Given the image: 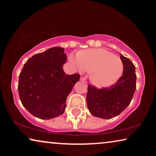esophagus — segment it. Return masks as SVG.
<instances>
[{
    "label": "esophagus",
    "instance_id": "1",
    "mask_svg": "<svg viewBox=\"0 0 156 156\" xmlns=\"http://www.w3.org/2000/svg\"><path fill=\"white\" fill-rule=\"evenodd\" d=\"M80 81L84 82V81H86V78L84 77V76H81V77H80Z\"/></svg>",
    "mask_w": 156,
    "mask_h": 156
}]
</instances>
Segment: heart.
<instances>
[{
    "mask_svg": "<svg viewBox=\"0 0 156 156\" xmlns=\"http://www.w3.org/2000/svg\"><path fill=\"white\" fill-rule=\"evenodd\" d=\"M69 59L80 72L91 73V83L99 88L116 84L124 70L122 60L104 49H87L78 52L76 56L71 54Z\"/></svg>",
    "mask_w": 156,
    "mask_h": 156,
    "instance_id": "1",
    "label": "heart"
}]
</instances>
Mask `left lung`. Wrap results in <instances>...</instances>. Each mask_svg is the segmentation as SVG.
Masks as SVG:
<instances>
[{
    "label": "left lung",
    "mask_w": 156,
    "mask_h": 156,
    "mask_svg": "<svg viewBox=\"0 0 156 156\" xmlns=\"http://www.w3.org/2000/svg\"><path fill=\"white\" fill-rule=\"evenodd\" d=\"M124 65L123 76L108 88L88 86L87 107L94 116L108 119L118 116L129 105L136 89V68L129 58L120 55Z\"/></svg>",
    "instance_id": "1"
}]
</instances>
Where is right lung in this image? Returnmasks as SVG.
I'll list each match as a JSON object with an SVG mask.
<instances>
[{"instance_id":"1","label":"right lung","mask_w":156,"mask_h":156,"mask_svg":"<svg viewBox=\"0 0 156 156\" xmlns=\"http://www.w3.org/2000/svg\"><path fill=\"white\" fill-rule=\"evenodd\" d=\"M65 49L55 47L33 55L25 63L18 82L23 106L34 116L51 119L62 115L66 100L80 75L65 74Z\"/></svg>"}]
</instances>
